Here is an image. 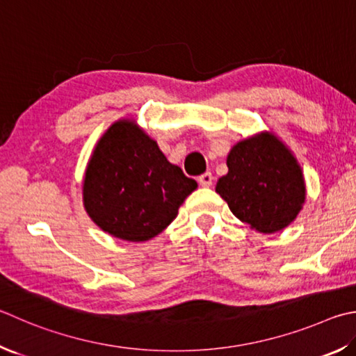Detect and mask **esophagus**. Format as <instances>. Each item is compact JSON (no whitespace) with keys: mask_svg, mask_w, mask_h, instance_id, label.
I'll list each match as a JSON object with an SVG mask.
<instances>
[{"mask_svg":"<svg viewBox=\"0 0 356 356\" xmlns=\"http://www.w3.org/2000/svg\"><path fill=\"white\" fill-rule=\"evenodd\" d=\"M197 182L202 185V186H205V188H209V186H211V184H213V176H211V172H204V174H200V176L197 177Z\"/></svg>","mask_w":356,"mask_h":356,"instance_id":"esophagus-1","label":"esophagus"}]
</instances>
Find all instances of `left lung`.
Returning a JSON list of instances; mask_svg holds the SVG:
<instances>
[{"label":"left lung","mask_w":356,"mask_h":356,"mask_svg":"<svg viewBox=\"0 0 356 356\" xmlns=\"http://www.w3.org/2000/svg\"><path fill=\"white\" fill-rule=\"evenodd\" d=\"M227 166L216 193L238 219L260 234H274L294 221L305 200V184L300 166L279 140L261 134L240 141Z\"/></svg>","instance_id":"8db88e82"}]
</instances>
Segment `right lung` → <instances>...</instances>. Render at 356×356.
<instances>
[{"instance_id": "add662e5", "label": "right lung", "mask_w": 356, "mask_h": 356, "mask_svg": "<svg viewBox=\"0 0 356 356\" xmlns=\"http://www.w3.org/2000/svg\"><path fill=\"white\" fill-rule=\"evenodd\" d=\"M196 186L141 129L118 121L102 135L88 161L83 205L107 234L147 241L172 222Z\"/></svg>"}]
</instances>
